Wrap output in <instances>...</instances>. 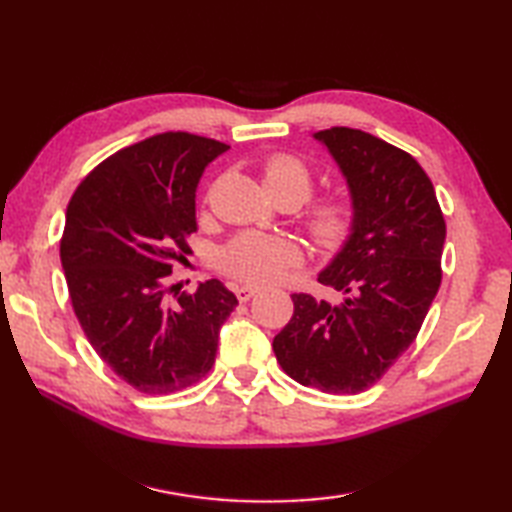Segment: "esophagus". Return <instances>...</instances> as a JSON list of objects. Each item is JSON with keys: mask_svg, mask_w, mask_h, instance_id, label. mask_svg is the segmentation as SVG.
I'll return each mask as SVG.
<instances>
[{"mask_svg": "<svg viewBox=\"0 0 512 512\" xmlns=\"http://www.w3.org/2000/svg\"><path fill=\"white\" fill-rule=\"evenodd\" d=\"M235 295H237L239 301L246 303V301H250V299L257 295V290L250 288V286H239V288H235Z\"/></svg>", "mask_w": 512, "mask_h": 512, "instance_id": "obj_1", "label": "esophagus"}]
</instances>
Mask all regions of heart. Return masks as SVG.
I'll return each mask as SVG.
<instances>
[{
	"label": "heart",
	"mask_w": 512,
	"mask_h": 512,
	"mask_svg": "<svg viewBox=\"0 0 512 512\" xmlns=\"http://www.w3.org/2000/svg\"><path fill=\"white\" fill-rule=\"evenodd\" d=\"M262 182L270 198H290L297 204L312 193V169L299 156L275 154L264 162ZM354 206L345 198H330L314 204L306 213V231L319 246L334 248L350 235ZM295 242L277 235L244 233L228 242L220 253L224 273L248 286H268L284 279L299 264Z\"/></svg>",
	"instance_id": "1"
}]
</instances>
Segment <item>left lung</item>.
Masks as SVG:
<instances>
[{"instance_id": "1", "label": "left lung", "mask_w": 512, "mask_h": 512, "mask_svg": "<svg viewBox=\"0 0 512 512\" xmlns=\"http://www.w3.org/2000/svg\"><path fill=\"white\" fill-rule=\"evenodd\" d=\"M314 140L330 151L354 206L350 235L319 273L343 301L292 295L295 312L273 350L297 383L358 394L418 336L440 288L447 224L429 176L407 151L350 127L323 129Z\"/></svg>"}]
</instances>
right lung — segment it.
I'll return each instance as SVG.
<instances>
[{
  "mask_svg": "<svg viewBox=\"0 0 512 512\" xmlns=\"http://www.w3.org/2000/svg\"><path fill=\"white\" fill-rule=\"evenodd\" d=\"M226 149L187 132L151 136L101 162L65 211L61 266L76 319L112 372L143 394L198 383L237 306L217 279L167 297L171 268L187 262L198 231L200 178Z\"/></svg>",
  "mask_w": 512,
  "mask_h": 512,
  "instance_id": "1",
  "label": "right lung"
}]
</instances>
